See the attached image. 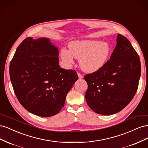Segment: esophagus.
Masks as SVG:
<instances>
[{
  "label": "esophagus",
  "mask_w": 148,
  "mask_h": 148,
  "mask_svg": "<svg viewBox=\"0 0 148 148\" xmlns=\"http://www.w3.org/2000/svg\"><path fill=\"white\" fill-rule=\"evenodd\" d=\"M78 78H79V79H82V78H83V76L82 75V74H80V73H78Z\"/></svg>",
  "instance_id": "1"
}]
</instances>
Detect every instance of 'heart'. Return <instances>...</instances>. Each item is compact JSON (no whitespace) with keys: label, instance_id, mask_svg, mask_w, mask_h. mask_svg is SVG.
<instances>
[{"label":"heart","instance_id":"obj_1","mask_svg":"<svg viewBox=\"0 0 148 148\" xmlns=\"http://www.w3.org/2000/svg\"><path fill=\"white\" fill-rule=\"evenodd\" d=\"M69 50L62 49L60 58L65 65L70 68L74 63V57L79 59L82 69L93 73L102 69L107 63L111 48L106 42L97 40H77L69 42Z\"/></svg>","mask_w":148,"mask_h":148}]
</instances>
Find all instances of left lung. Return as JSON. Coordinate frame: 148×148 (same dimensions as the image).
<instances>
[{
	"label": "left lung",
	"instance_id": "left-lung-1",
	"mask_svg": "<svg viewBox=\"0 0 148 148\" xmlns=\"http://www.w3.org/2000/svg\"><path fill=\"white\" fill-rule=\"evenodd\" d=\"M141 75L140 57L120 34L110 60L100 70L85 75V99L95 112L112 115L126 107L135 95Z\"/></svg>",
	"mask_w": 148,
	"mask_h": 148
}]
</instances>
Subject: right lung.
Segmentation results:
<instances>
[{
	"label": "right lung",
	"instance_id": "add662e5",
	"mask_svg": "<svg viewBox=\"0 0 148 148\" xmlns=\"http://www.w3.org/2000/svg\"><path fill=\"white\" fill-rule=\"evenodd\" d=\"M59 50L50 39L26 38L10 64V77L18 100L31 114L55 115L78 79L76 71L59 66Z\"/></svg>",
	"mask_w": 148,
	"mask_h": 148
}]
</instances>
